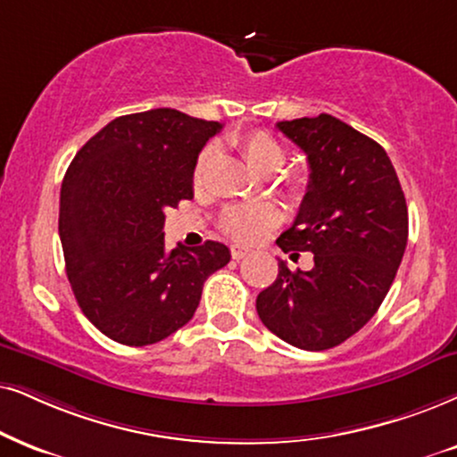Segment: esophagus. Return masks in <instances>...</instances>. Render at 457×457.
Returning a JSON list of instances; mask_svg holds the SVG:
<instances>
[{
	"label": "esophagus",
	"mask_w": 457,
	"mask_h": 457,
	"mask_svg": "<svg viewBox=\"0 0 457 457\" xmlns=\"http://www.w3.org/2000/svg\"><path fill=\"white\" fill-rule=\"evenodd\" d=\"M246 255H251V248L240 246V245H234L232 246V257L236 259V262H238V259H245Z\"/></svg>",
	"instance_id": "esophagus-1"
}]
</instances>
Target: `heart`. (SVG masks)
Instances as JSON below:
<instances>
[{"label": "heart", "mask_w": 457, "mask_h": 457, "mask_svg": "<svg viewBox=\"0 0 457 457\" xmlns=\"http://www.w3.org/2000/svg\"><path fill=\"white\" fill-rule=\"evenodd\" d=\"M236 147L245 155L248 164L257 172L270 175V172L278 170L285 162V149L274 137L263 130L246 132L236 138ZM211 154L204 152L195 162L194 169V181L200 186L206 177V169H209ZM278 223V209L268 202H255V204H232L223 209L221 217H219V228L225 236L242 245H251L257 242L262 236L270 232L274 225Z\"/></svg>", "instance_id": "b5f03b06"}]
</instances>
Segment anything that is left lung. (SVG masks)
Returning a JSON list of instances; mask_svg holds the SVG:
<instances>
[{
	"label": "left lung",
	"instance_id": "obj_1",
	"mask_svg": "<svg viewBox=\"0 0 457 457\" xmlns=\"http://www.w3.org/2000/svg\"><path fill=\"white\" fill-rule=\"evenodd\" d=\"M308 155L310 183L287 232L285 253H314L308 271L278 262V276L257 295L271 333L302 350L339 345L382 305L407 246V202L379 143L328 113L278 122Z\"/></svg>",
	"mask_w": 457,
	"mask_h": 457
}]
</instances>
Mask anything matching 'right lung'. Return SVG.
<instances>
[{"instance_id":"1","label":"right lung","mask_w":457,"mask_h":457,"mask_svg":"<svg viewBox=\"0 0 457 457\" xmlns=\"http://www.w3.org/2000/svg\"><path fill=\"white\" fill-rule=\"evenodd\" d=\"M219 122L177 109L115 118L75 154L61 186L65 270L84 316L124 345L162 342L192 320L229 248L166 251V211L194 198L198 154Z\"/></svg>"}]
</instances>
